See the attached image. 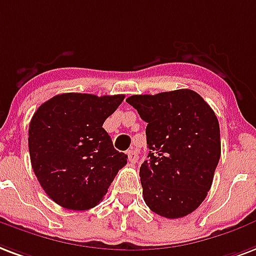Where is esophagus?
I'll return each instance as SVG.
<instances>
[{
	"mask_svg": "<svg viewBox=\"0 0 256 256\" xmlns=\"http://www.w3.org/2000/svg\"><path fill=\"white\" fill-rule=\"evenodd\" d=\"M128 162H132V164L138 162V153H136L134 149L128 150Z\"/></svg>",
	"mask_w": 256,
	"mask_h": 256,
	"instance_id": "obj_1",
	"label": "esophagus"
}]
</instances>
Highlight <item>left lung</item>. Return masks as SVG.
Masks as SVG:
<instances>
[{"instance_id":"obj_1","label":"left lung","mask_w":256,"mask_h":256,"mask_svg":"<svg viewBox=\"0 0 256 256\" xmlns=\"http://www.w3.org/2000/svg\"><path fill=\"white\" fill-rule=\"evenodd\" d=\"M126 102L148 124L149 154L140 168L146 206L168 219L192 214L206 198L222 153L214 110L192 90L132 95Z\"/></svg>"}]
</instances>
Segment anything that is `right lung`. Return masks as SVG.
Returning <instances> with one entry per match:
<instances>
[{
  "label": "right lung",
  "instance_id": "right-lung-1",
  "mask_svg": "<svg viewBox=\"0 0 256 256\" xmlns=\"http://www.w3.org/2000/svg\"><path fill=\"white\" fill-rule=\"evenodd\" d=\"M124 95L60 94L29 124V154L37 180L56 204L86 210L103 200L128 156L114 149L104 120Z\"/></svg>",
  "mask_w": 256,
  "mask_h": 256
}]
</instances>
